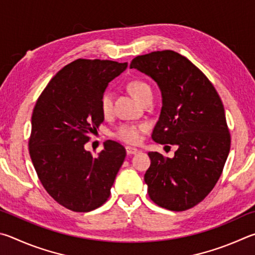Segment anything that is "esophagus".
<instances>
[{"mask_svg": "<svg viewBox=\"0 0 255 255\" xmlns=\"http://www.w3.org/2000/svg\"><path fill=\"white\" fill-rule=\"evenodd\" d=\"M127 153L128 154V155H131V154H136L137 152H139V149H136V148H133V146H127Z\"/></svg>", "mask_w": 255, "mask_h": 255, "instance_id": "34e87169", "label": "esophagus"}]
</instances>
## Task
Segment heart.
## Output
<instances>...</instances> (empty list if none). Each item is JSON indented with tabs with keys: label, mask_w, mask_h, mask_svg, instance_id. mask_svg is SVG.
Instances as JSON below:
<instances>
[{
	"label": "heart",
	"mask_w": 255,
	"mask_h": 255,
	"mask_svg": "<svg viewBox=\"0 0 255 255\" xmlns=\"http://www.w3.org/2000/svg\"><path fill=\"white\" fill-rule=\"evenodd\" d=\"M128 89L133 96H134L137 101H142L145 96L152 95V89H151L150 85L146 84L143 80H133L128 85ZM112 107H113V95L110 91L105 92L102 95L101 98V110L103 114H110L112 112ZM146 130L145 124H132V123H125L122 124L116 131V137L121 141L127 142V143L136 144L141 141L142 132Z\"/></svg>",
	"instance_id": "1"
}]
</instances>
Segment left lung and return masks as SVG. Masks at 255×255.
I'll return each mask as SVG.
<instances>
[{
    "label": "left lung",
    "mask_w": 255,
    "mask_h": 255,
    "mask_svg": "<svg viewBox=\"0 0 255 255\" xmlns=\"http://www.w3.org/2000/svg\"><path fill=\"white\" fill-rule=\"evenodd\" d=\"M130 68L152 78L161 92L153 141L177 146L173 158L148 153L149 196L163 208L186 211L202 202L222 175L231 146L224 106L206 76L176 51L137 56Z\"/></svg>",
    "instance_id": "obj_1"
}]
</instances>
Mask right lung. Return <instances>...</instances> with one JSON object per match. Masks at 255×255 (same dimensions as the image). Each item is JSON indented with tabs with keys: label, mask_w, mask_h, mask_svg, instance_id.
<instances>
[{
	"label": "right lung",
	"mask_w": 255,
	"mask_h": 255,
	"mask_svg": "<svg viewBox=\"0 0 255 255\" xmlns=\"http://www.w3.org/2000/svg\"><path fill=\"white\" fill-rule=\"evenodd\" d=\"M127 67L128 62L77 59L58 71L35 103L31 160L47 193L73 212H91L106 202L127 155L112 140L96 158L85 149L104 121L102 95Z\"/></svg>",
	"instance_id": "right-lung-1"
}]
</instances>
